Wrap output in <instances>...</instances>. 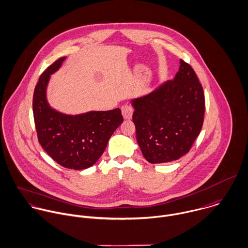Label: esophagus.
I'll return each instance as SVG.
<instances>
[{
	"label": "esophagus",
	"instance_id": "esophagus-1",
	"mask_svg": "<svg viewBox=\"0 0 248 248\" xmlns=\"http://www.w3.org/2000/svg\"><path fill=\"white\" fill-rule=\"evenodd\" d=\"M121 111H122V115L124 117V119L126 120H130L133 116V108L129 105H124L121 108Z\"/></svg>",
	"mask_w": 248,
	"mask_h": 248
}]
</instances>
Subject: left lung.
Here are the masks:
<instances>
[{"label":"left lung","instance_id":"left-lung-1","mask_svg":"<svg viewBox=\"0 0 248 248\" xmlns=\"http://www.w3.org/2000/svg\"><path fill=\"white\" fill-rule=\"evenodd\" d=\"M137 141L151 164L176 161L186 155L204 120L205 98L189 64L180 61L173 81L132 100Z\"/></svg>","mask_w":248,"mask_h":248}]
</instances>
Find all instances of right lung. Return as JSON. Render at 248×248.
Here are the masks:
<instances>
[{"label":"right lung","mask_w":248,"mask_h":248,"mask_svg":"<svg viewBox=\"0 0 248 248\" xmlns=\"http://www.w3.org/2000/svg\"><path fill=\"white\" fill-rule=\"evenodd\" d=\"M65 60L55 62L38 80L32 101L34 123L39 143L54 161L66 168L86 169L100 159L123 117L119 108L75 115L53 108L47 100V86Z\"/></svg>","instance_id":"obj_1"}]
</instances>
